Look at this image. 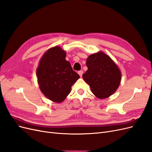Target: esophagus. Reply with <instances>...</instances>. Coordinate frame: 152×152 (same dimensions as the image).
<instances>
[{"label": "esophagus", "instance_id": "34e87169", "mask_svg": "<svg viewBox=\"0 0 152 152\" xmlns=\"http://www.w3.org/2000/svg\"><path fill=\"white\" fill-rule=\"evenodd\" d=\"M83 73H84L83 70H80V71L78 72V73H79V75H80V77H82V74H83Z\"/></svg>", "mask_w": 152, "mask_h": 152}]
</instances>
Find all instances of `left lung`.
Returning a JSON list of instances; mask_svg holds the SVG:
<instances>
[{"mask_svg":"<svg viewBox=\"0 0 152 152\" xmlns=\"http://www.w3.org/2000/svg\"><path fill=\"white\" fill-rule=\"evenodd\" d=\"M86 65L88 69L82 77L96 97L104 99L115 92L121 83V73L108 55L102 52L91 54Z\"/></svg>","mask_w":152,"mask_h":152,"instance_id":"8db88e82","label":"left lung"}]
</instances>
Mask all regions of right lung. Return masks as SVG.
Returning <instances> with one entry per match:
<instances>
[{
  "mask_svg": "<svg viewBox=\"0 0 152 152\" xmlns=\"http://www.w3.org/2000/svg\"><path fill=\"white\" fill-rule=\"evenodd\" d=\"M65 58L66 53L60 48H53L44 54L37 69L41 91L54 102H62L80 77Z\"/></svg>",
  "mask_w": 152,
  "mask_h": 152,
  "instance_id": "obj_1",
  "label": "right lung"
}]
</instances>
